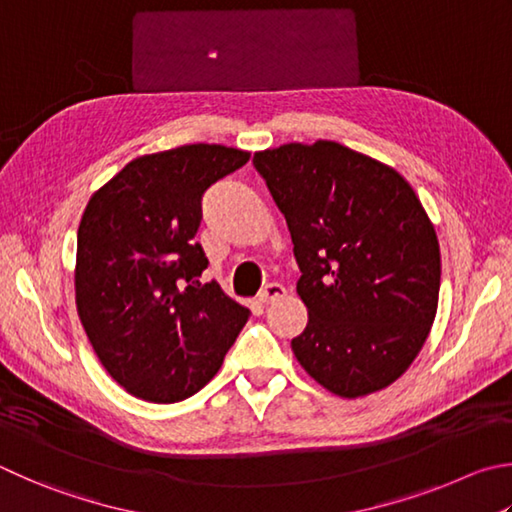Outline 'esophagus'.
<instances>
[{
    "mask_svg": "<svg viewBox=\"0 0 512 512\" xmlns=\"http://www.w3.org/2000/svg\"><path fill=\"white\" fill-rule=\"evenodd\" d=\"M284 295H286V288L282 284H266L262 288V293H259V302L266 306V304H273L275 300H280Z\"/></svg>",
    "mask_w": 512,
    "mask_h": 512,
    "instance_id": "esophagus-1",
    "label": "esophagus"
}]
</instances>
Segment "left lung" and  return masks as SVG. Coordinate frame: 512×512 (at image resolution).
<instances>
[{"label": "left lung", "instance_id": "1", "mask_svg": "<svg viewBox=\"0 0 512 512\" xmlns=\"http://www.w3.org/2000/svg\"><path fill=\"white\" fill-rule=\"evenodd\" d=\"M253 165L302 273L309 324L295 358L345 398L392 385L430 333L441 286L439 239L410 183L333 141L257 152Z\"/></svg>", "mask_w": 512, "mask_h": 512}]
</instances>
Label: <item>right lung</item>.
<instances>
[{
  "instance_id": "right-lung-1",
  "label": "right lung",
  "mask_w": 512,
  "mask_h": 512,
  "mask_svg": "<svg viewBox=\"0 0 512 512\" xmlns=\"http://www.w3.org/2000/svg\"><path fill=\"white\" fill-rule=\"evenodd\" d=\"M248 152L194 143L138 156L89 199L76 302L109 376L150 403H179L217 374L250 311L217 282L194 235L201 197Z\"/></svg>"
}]
</instances>
